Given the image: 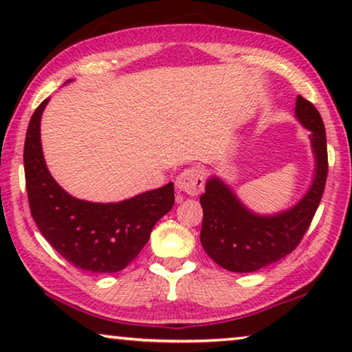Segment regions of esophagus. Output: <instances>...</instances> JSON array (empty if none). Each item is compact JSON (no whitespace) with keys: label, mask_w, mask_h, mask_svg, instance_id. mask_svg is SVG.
<instances>
[{"label":"esophagus","mask_w":352,"mask_h":352,"mask_svg":"<svg viewBox=\"0 0 352 352\" xmlns=\"http://www.w3.org/2000/svg\"><path fill=\"white\" fill-rule=\"evenodd\" d=\"M205 175L199 168H189L176 177V189L187 195H199L204 190Z\"/></svg>","instance_id":"1"}]
</instances>
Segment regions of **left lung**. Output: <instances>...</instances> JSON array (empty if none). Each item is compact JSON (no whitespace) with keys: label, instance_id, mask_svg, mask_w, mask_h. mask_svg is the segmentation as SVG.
Instances as JSON below:
<instances>
[{"label":"left lung","instance_id":"obj_1","mask_svg":"<svg viewBox=\"0 0 352 352\" xmlns=\"http://www.w3.org/2000/svg\"><path fill=\"white\" fill-rule=\"evenodd\" d=\"M295 117L309 131L314 155L311 186L295 205L277 213H256L219 176L206 179L205 194L200 197L204 208L200 242L206 254L230 272L258 271L292 253L320 204L329 173L324 122L302 96L296 98Z\"/></svg>","mask_w":352,"mask_h":352}]
</instances>
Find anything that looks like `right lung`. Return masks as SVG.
Returning <instances> with one entry per match:
<instances>
[{"instance_id": "add662e5", "label": "right lung", "mask_w": 352, "mask_h": 352, "mask_svg": "<svg viewBox=\"0 0 352 352\" xmlns=\"http://www.w3.org/2000/svg\"><path fill=\"white\" fill-rule=\"evenodd\" d=\"M47 102L43 100L32 115L23 147L33 219L43 237L75 267L96 274L122 271L148 242L157 221L175 205L173 182L110 204L70 195L51 176L43 155L40 126Z\"/></svg>"}]
</instances>
